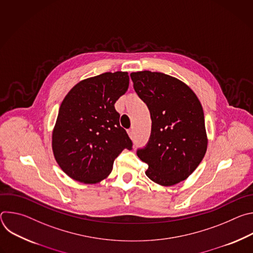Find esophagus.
<instances>
[{
	"label": "esophagus",
	"instance_id": "esophagus-1",
	"mask_svg": "<svg viewBox=\"0 0 253 253\" xmlns=\"http://www.w3.org/2000/svg\"><path fill=\"white\" fill-rule=\"evenodd\" d=\"M128 134H129V136H130V138H133L134 137V130H133V128H130V129H128Z\"/></svg>",
	"mask_w": 253,
	"mask_h": 253
}]
</instances>
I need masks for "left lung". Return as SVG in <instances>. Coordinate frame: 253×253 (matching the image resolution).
<instances>
[{
    "instance_id": "8db88e82",
    "label": "left lung",
    "mask_w": 253,
    "mask_h": 253,
    "mask_svg": "<svg viewBox=\"0 0 253 253\" xmlns=\"http://www.w3.org/2000/svg\"><path fill=\"white\" fill-rule=\"evenodd\" d=\"M130 77L152 121L147 144L137 149L138 157L148 165L145 174L164 186L183 181L198 167L207 149L198 98L183 82L163 73L141 71Z\"/></svg>"
}]
</instances>
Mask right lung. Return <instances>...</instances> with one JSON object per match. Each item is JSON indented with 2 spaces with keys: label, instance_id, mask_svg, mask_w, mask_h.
Segmentation results:
<instances>
[{
  "label": "right lung",
  "instance_id": "right-lung-1",
  "mask_svg": "<svg viewBox=\"0 0 253 253\" xmlns=\"http://www.w3.org/2000/svg\"><path fill=\"white\" fill-rule=\"evenodd\" d=\"M128 87L127 72H107L81 81L63 100L52 147L57 163L71 178L99 182L112 171L120 153L132 149L114 107Z\"/></svg>",
  "mask_w": 253,
  "mask_h": 253
}]
</instances>
